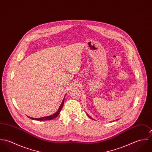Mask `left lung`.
<instances>
[{"label":"left lung","mask_w":152,"mask_h":152,"mask_svg":"<svg viewBox=\"0 0 152 152\" xmlns=\"http://www.w3.org/2000/svg\"><path fill=\"white\" fill-rule=\"evenodd\" d=\"M87 115H88V117H89V118H91V119H93V120H94V119H92V118H91V116H89V115H88V114H87Z\"/></svg>","instance_id":"1"}]
</instances>
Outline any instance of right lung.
Returning <instances> with one entry per match:
<instances>
[{
    "label": "right lung",
    "instance_id": "add662e5",
    "mask_svg": "<svg viewBox=\"0 0 152 152\" xmlns=\"http://www.w3.org/2000/svg\"><path fill=\"white\" fill-rule=\"evenodd\" d=\"M64 99H63L60 108L58 109V110L56 112L54 113V114L51 115H50L48 116H45V117H43V118H31L30 116H28V118H29L30 119H33V120H37V121H48V120H51L55 118H56L57 116H58V115H59L61 109L63 108V106L64 105Z\"/></svg>",
    "mask_w": 152,
    "mask_h": 152
}]
</instances>
